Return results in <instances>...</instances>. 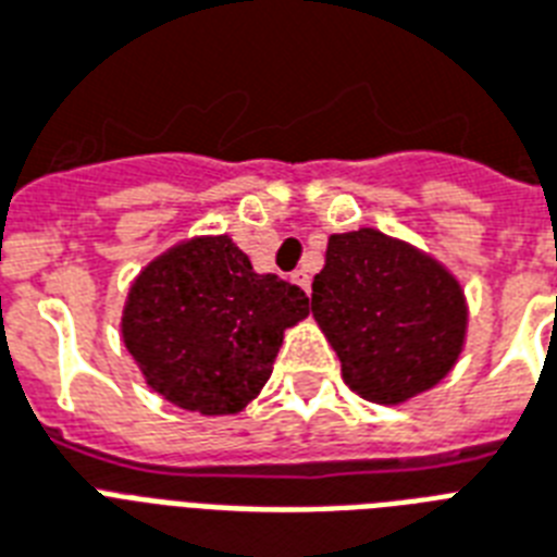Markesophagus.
Here are the masks:
<instances>
[{
	"label": "esophagus",
	"instance_id": "esophagus-1",
	"mask_svg": "<svg viewBox=\"0 0 557 557\" xmlns=\"http://www.w3.org/2000/svg\"><path fill=\"white\" fill-rule=\"evenodd\" d=\"M292 283L304 288V292H309V286H312V277H309L304 269H297V271H292Z\"/></svg>",
	"mask_w": 557,
	"mask_h": 557
}]
</instances>
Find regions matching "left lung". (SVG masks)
<instances>
[{
    "instance_id": "obj_1",
    "label": "left lung",
    "mask_w": 557,
    "mask_h": 557,
    "mask_svg": "<svg viewBox=\"0 0 557 557\" xmlns=\"http://www.w3.org/2000/svg\"><path fill=\"white\" fill-rule=\"evenodd\" d=\"M312 314L352 393L398 405L442 381L466 344L457 277L413 245L361 227L332 234L314 274Z\"/></svg>"
}]
</instances>
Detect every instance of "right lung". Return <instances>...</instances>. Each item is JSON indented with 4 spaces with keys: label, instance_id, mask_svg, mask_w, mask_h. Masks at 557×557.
Instances as JSON below:
<instances>
[{
    "label": "right lung",
    "instance_id": "right-lung-1",
    "mask_svg": "<svg viewBox=\"0 0 557 557\" xmlns=\"http://www.w3.org/2000/svg\"><path fill=\"white\" fill-rule=\"evenodd\" d=\"M306 314L304 288L257 274L227 236H196L135 277L121 332L159 396L227 416L265 387L283 332Z\"/></svg>",
    "mask_w": 557,
    "mask_h": 557
}]
</instances>
